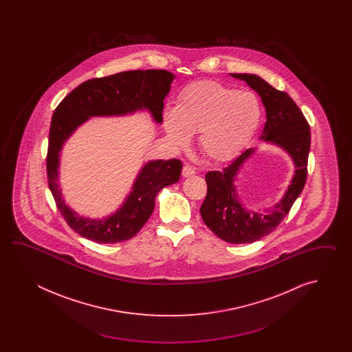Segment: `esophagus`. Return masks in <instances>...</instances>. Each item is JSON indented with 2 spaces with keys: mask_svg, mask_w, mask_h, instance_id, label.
I'll return each instance as SVG.
<instances>
[{
  "mask_svg": "<svg viewBox=\"0 0 352 352\" xmlns=\"http://www.w3.org/2000/svg\"><path fill=\"white\" fill-rule=\"evenodd\" d=\"M195 170L192 167H190V166H185L184 168H182V177H191V176H194Z\"/></svg>",
  "mask_w": 352,
  "mask_h": 352,
  "instance_id": "esophagus-1",
  "label": "esophagus"
}]
</instances>
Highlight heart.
<instances>
[{"mask_svg":"<svg viewBox=\"0 0 352 352\" xmlns=\"http://www.w3.org/2000/svg\"><path fill=\"white\" fill-rule=\"evenodd\" d=\"M261 120L262 107L255 94L210 80L187 85L175 109L164 113V127L173 146L186 147L191 135L199 133L200 150L214 162L239 156Z\"/></svg>","mask_w":352,"mask_h":352,"instance_id":"1","label":"heart"}]
</instances>
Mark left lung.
<instances>
[{"instance_id":"left-lung-1","label":"left lung","mask_w":352,"mask_h":352,"mask_svg":"<svg viewBox=\"0 0 352 352\" xmlns=\"http://www.w3.org/2000/svg\"><path fill=\"white\" fill-rule=\"evenodd\" d=\"M230 76L247 82L262 99L267 122L259 140L285 151L294 166L292 179L285 195L273 208L264 212L245 208L235 185L243 166L254 155L256 148L243 152L223 171L206 173L208 194L200 208L204 223L226 243L245 244L262 239L273 232L302 192L306 184L311 131L303 113L287 93L273 88L259 75L230 74Z\"/></svg>"}]
</instances>
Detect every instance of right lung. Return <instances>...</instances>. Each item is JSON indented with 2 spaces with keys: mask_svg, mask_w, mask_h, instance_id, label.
I'll return each instance as SVG.
<instances>
[{
  "mask_svg": "<svg viewBox=\"0 0 352 352\" xmlns=\"http://www.w3.org/2000/svg\"><path fill=\"white\" fill-rule=\"evenodd\" d=\"M175 78L167 70L150 69L90 79L69 93L55 109L46 160L49 187L61 215L79 235L102 244L133 238L153 212L158 192L179 181L182 164L177 158L147 161L118 209L107 217H82L65 202L59 185L60 152L64 144L78 128L96 117H123L146 111L161 124L164 99Z\"/></svg>",
  "mask_w": 352,
  "mask_h": 352,
  "instance_id": "obj_1",
  "label": "right lung"
}]
</instances>
